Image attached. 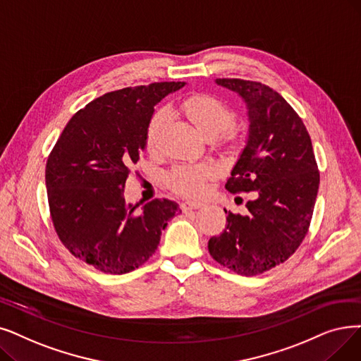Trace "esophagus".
Listing matches in <instances>:
<instances>
[{
    "mask_svg": "<svg viewBox=\"0 0 361 361\" xmlns=\"http://www.w3.org/2000/svg\"><path fill=\"white\" fill-rule=\"evenodd\" d=\"M180 207H181V209H183L184 212H187V211H192V209H199V208H202V207H203V203L189 200V202H183Z\"/></svg>",
    "mask_w": 361,
    "mask_h": 361,
    "instance_id": "esophagus-1",
    "label": "esophagus"
}]
</instances>
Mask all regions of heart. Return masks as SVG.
<instances>
[{
    "mask_svg": "<svg viewBox=\"0 0 361 361\" xmlns=\"http://www.w3.org/2000/svg\"><path fill=\"white\" fill-rule=\"evenodd\" d=\"M183 114L205 137L219 135L221 143L228 147H238L242 143L239 130L230 127L234 114L231 107L211 94H193L180 104ZM169 118L166 107H159L152 114L146 125V147L149 152L161 149L162 131ZM214 168L208 164H177L165 176V184L172 192L185 197L200 196L207 190L208 181L214 177Z\"/></svg>",
    "mask_w": 361,
    "mask_h": 361,
    "instance_id": "b5f03b06",
    "label": "heart"
}]
</instances>
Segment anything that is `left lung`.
Masks as SVG:
<instances>
[{
	"label": "left lung",
	"mask_w": 361,
	"mask_h": 361,
	"mask_svg": "<svg viewBox=\"0 0 361 361\" xmlns=\"http://www.w3.org/2000/svg\"><path fill=\"white\" fill-rule=\"evenodd\" d=\"M247 104L249 138L226 189L250 193L247 214L227 212L226 230L208 242L211 257L243 276L285 262L305 239L320 172L302 119L277 91L257 81L221 78Z\"/></svg>",
	"instance_id": "8db88e82"
}]
</instances>
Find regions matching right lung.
<instances>
[{
	"mask_svg": "<svg viewBox=\"0 0 361 361\" xmlns=\"http://www.w3.org/2000/svg\"><path fill=\"white\" fill-rule=\"evenodd\" d=\"M184 82H153L106 92L66 123L45 166L51 221L69 252L99 271L125 274L158 249L166 221L181 209L153 199L137 211L123 197L146 147L156 103Z\"/></svg>",
	"mask_w": 361,
	"mask_h": 361,
	"instance_id": "right-lung-1",
	"label": "right lung"
}]
</instances>
